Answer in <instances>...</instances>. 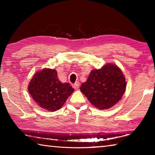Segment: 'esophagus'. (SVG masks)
<instances>
[{"label": "esophagus", "instance_id": "34e87169", "mask_svg": "<svg viewBox=\"0 0 155 155\" xmlns=\"http://www.w3.org/2000/svg\"><path fill=\"white\" fill-rule=\"evenodd\" d=\"M79 86H80V83H79V82H78V81H77V82L72 85V87L74 89H78V87H79Z\"/></svg>", "mask_w": 155, "mask_h": 155}]
</instances>
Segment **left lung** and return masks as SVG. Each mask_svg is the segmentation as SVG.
I'll list each match as a JSON object with an SVG mask.
<instances>
[{"instance_id":"1","label":"left lung","mask_w":155,"mask_h":155,"mask_svg":"<svg viewBox=\"0 0 155 155\" xmlns=\"http://www.w3.org/2000/svg\"><path fill=\"white\" fill-rule=\"evenodd\" d=\"M127 81L120 68L107 64L91 70L80 90L91 104L99 109H107L119 102L126 91Z\"/></svg>"}]
</instances>
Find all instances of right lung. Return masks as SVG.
<instances>
[{
    "label": "right lung",
    "mask_w": 155,
    "mask_h": 155,
    "mask_svg": "<svg viewBox=\"0 0 155 155\" xmlns=\"http://www.w3.org/2000/svg\"><path fill=\"white\" fill-rule=\"evenodd\" d=\"M28 91L38 105L53 112L61 108L74 90L59 80L55 70L44 68L33 75Z\"/></svg>",
    "instance_id": "right-lung-1"
}]
</instances>
